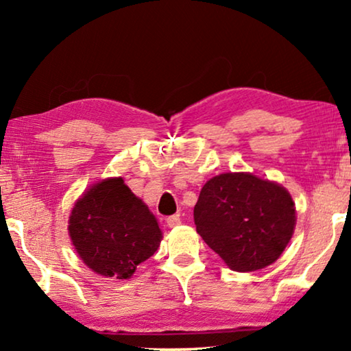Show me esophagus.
<instances>
[{"instance_id": "1", "label": "esophagus", "mask_w": 351, "mask_h": 351, "mask_svg": "<svg viewBox=\"0 0 351 351\" xmlns=\"http://www.w3.org/2000/svg\"><path fill=\"white\" fill-rule=\"evenodd\" d=\"M181 224V218H180V213H175V215H170L167 218V226L169 228H176V226Z\"/></svg>"}]
</instances>
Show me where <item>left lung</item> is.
Listing matches in <instances>:
<instances>
[{"label":"left lung","instance_id":"obj_1","mask_svg":"<svg viewBox=\"0 0 351 351\" xmlns=\"http://www.w3.org/2000/svg\"><path fill=\"white\" fill-rule=\"evenodd\" d=\"M193 219L230 269H263L280 257L295 226V207L280 184L251 173L213 176L201 189Z\"/></svg>","mask_w":351,"mask_h":351}]
</instances>
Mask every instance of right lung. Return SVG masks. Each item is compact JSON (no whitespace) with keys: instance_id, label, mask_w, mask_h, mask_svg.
Wrapping results in <instances>:
<instances>
[{"instance_id":"add662e5","label":"right lung","mask_w":351,"mask_h":351,"mask_svg":"<svg viewBox=\"0 0 351 351\" xmlns=\"http://www.w3.org/2000/svg\"><path fill=\"white\" fill-rule=\"evenodd\" d=\"M68 230L88 268L119 280L132 277L162 239L156 218L122 178L88 189L71 210Z\"/></svg>"}]
</instances>
